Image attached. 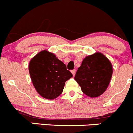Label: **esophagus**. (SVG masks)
<instances>
[{"label": "esophagus", "instance_id": "34e87169", "mask_svg": "<svg viewBox=\"0 0 133 133\" xmlns=\"http://www.w3.org/2000/svg\"><path fill=\"white\" fill-rule=\"evenodd\" d=\"M71 72H72V74L73 76H75V74H76V70L75 69L72 70Z\"/></svg>", "mask_w": 133, "mask_h": 133}]
</instances>
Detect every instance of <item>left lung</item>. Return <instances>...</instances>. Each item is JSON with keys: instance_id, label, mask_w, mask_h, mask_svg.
Returning a JSON list of instances; mask_svg holds the SVG:
<instances>
[{"instance_id": "8db88e82", "label": "left lung", "mask_w": 133, "mask_h": 133, "mask_svg": "<svg viewBox=\"0 0 133 133\" xmlns=\"http://www.w3.org/2000/svg\"><path fill=\"white\" fill-rule=\"evenodd\" d=\"M112 74V66L109 59L102 53L96 52L83 59L74 79L86 95L96 97L105 92Z\"/></svg>"}]
</instances>
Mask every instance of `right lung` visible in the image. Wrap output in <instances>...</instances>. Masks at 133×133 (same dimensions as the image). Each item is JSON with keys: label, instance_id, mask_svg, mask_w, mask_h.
Wrapping results in <instances>:
<instances>
[{"label": "right lung", "instance_id": "obj_1", "mask_svg": "<svg viewBox=\"0 0 133 133\" xmlns=\"http://www.w3.org/2000/svg\"><path fill=\"white\" fill-rule=\"evenodd\" d=\"M29 71L35 89L42 97L54 99L63 91L65 81L72 77L56 55L44 50L30 60Z\"/></svg>", "mask_w": 133, "mask_h": 133}]
</instances>
